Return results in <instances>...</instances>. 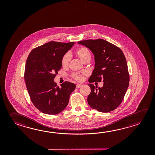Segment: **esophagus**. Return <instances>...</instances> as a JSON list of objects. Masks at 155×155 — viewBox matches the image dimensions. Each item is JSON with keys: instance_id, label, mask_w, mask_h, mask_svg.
<instances>
[{"instance_id": "34e87169", "label": "esophagus", "mask_w": 155, "mask_h": 155, "mask_svg": "<svg viewBox=\"0 0 155 155\" xmlns=\"http://www.w3.org/2000/svg\"><path fill=\"white\" fill-rule=\"evenodd\" d=\"M82 86V85L81 84H77L76 85V88H77V89H79V88H80V87H81Z\"/></svg>"}]
</instances>
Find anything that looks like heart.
Returning a JSON list of instances; mask_svg holds the SVG:
<instances>
[{"instance_id":"obj_1","label":"heart","mask_w":155,"mask_h":155,"mask_svg":"<svg viewBox=\"0 0 155 155\" xmlns=\"http://www.w3.org/2000/svg\"><path fill=\"white\" fill-rule=\"evenodd\" d=\"M75 54L82 61H84L85 60L89 59V58L91 59V53H90L89 49H87L86 47H80L78 49H77L75 51ZM70 60V55L69 54L66 53L65 55H63L61 58V65L63 67L68 66ZM84 74H80V73H74L71 75V77L73 79H74L77 81H81L83 80V75Z\"/></svg>"}]
</instances>
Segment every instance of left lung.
Returning <instances> with one entry per match:
<instances>
[{"label":"left lung","instance_id":"left-lung-1","mask_svg":"<svg viewBox=\"0 0 155 155\" xmlns=\"http://www.w3.org/2000/svg\"><path fill=\"white\" fill-rule=\"evenodd\" d=\"M95 56V65L89 82H104L102 87L89 84L87 102L99 112H109L119 106L129 87L130 76L126 59L119 47L102 39L78 41Z\"/></svg>","mask_w":155,"mask_h":155}]
</instances>
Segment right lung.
<instances>
[{
    "mask_svg": "<svg viewBox=\"0 0 155 155\" xmlns=\"http://www.w3.org/2000/svg\"><path fill=\"white\" fill-rule=\"evenodd\" d=\"M74 42L50 41L31 51L26 60L24 79L30 98L40 111L56 115L68 105L76 85L65 81L60 87L54 81L61 68L63 55Z\"/></svg>",
    "mask_w": 155,
    "mask_h": 155,
    "instance_id": "right-lung-1",
    "label": "right lung"
}]
</instances>
